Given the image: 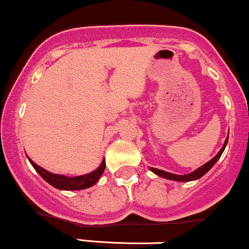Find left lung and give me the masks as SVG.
I'll list each match as a JSON object with an SVG mask.
<instances>
[{"mask_svg": "<svg viewBox=\"0 0 249 249\" xmlns=\"http://www.w3.org/2000/svg\"><path fill=\"white\" fill-rule=\"evenodd\" d=\"M227 142H228V138H227L226 141H224V145L221 148V151L217 153V156H215V157L213 158V159L210 160V161H208L207 164H204V165H203V166H200L199 168H197V170H195L194 172L189 173V175H184V176L173 175V173L165 172V171L159 170V168H156V167H151V171H152V172L156 173V175L160 176V177H164V178H166V179H171V180H177V181L195 180V179H198V178L202 177V176H204L205 173H207L208 171H209L210 168L213 167V165H215V162L217 161L218 159H220V157L222 156V153H223L224 148H226V146H227Z\"/></svg>", "mask_w": 249, "mask_h": 249, "instance_id": "obj_1", "label": "left lung"}]
</instances>
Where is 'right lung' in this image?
<instances>
[{
	"label": "right lung",
	"instance_id": "1",
	"mask_svg": "<svg viewBox=\"0 0 249 249\" xmlns=\"http://www.w3.org/2000/svg\"><path fill=\"white\" fill-rule=\"evenodd\" d=\"M29 162L32 164V166L36 168V172L41 176L47 183L51 184L54 188L59 190H83L88 189L90 186H92L93 184L97 183V180L100 179L102 173L104 172V168H106V161H102V164L100 165V167L97 170H95L91 173H88L84 176H78V177H66V176L61 175H53V173L49 172V171L44 170L42 167H40L39 165H36V162L32 159H29Z\"/></svg>",
	"mask_w": 249,
	"mask_h": 249
}]
</instances>
